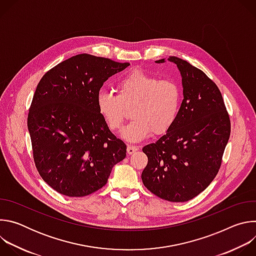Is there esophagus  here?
<instances>
[{
    "label": "esophagus",
    "mask_w": 256,
    "mask_h": 256,
    "mask_svg": "<svg viewBox=\"0 0 256 256\" xmlns=\"http://www.w3.org/2000/svg\"><path fill=\"white\" fill-rule=\"evenodd\" d=\"M138 150V148L136 147V146H132V144H128V149H126V152L128 155H132L134 154V152H136Z\"/></svg>",
    "instance_id": "1"
}]
</instances>
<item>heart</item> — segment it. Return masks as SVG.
<instances>
[{
  "label": "heart",
  "mask_w": 256,
  "mask_h": 256,
  "mask_svg": "<svg viewBox=\"0 0 256 256\" xmlns=\"http://www.w3.org/2000/svg\"><path fill=\"white\" fill-rule=\"evenodd\" d=\"M116 95L100 90L96 106L100 116L112 130H120L132 108V120L122 130V138L140 142L155 134H166L176 122L181 105V89L171 80L142 70H134L116 85Z\"/></svg>",
  "instance_id": "b5f03b06"
}]
</instances>
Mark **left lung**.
Listing matches in <instances>:
<instances>
[{"label": "left lung", "instance_id": "8db88e82", "mask_svg": "<svg viewBox=\"0 0 256 256\" xmlns=\"http://www.w3.org/2000/svg\"><path fill=\"white\" fill-rule=\"evenodd\" d=\"M167 60L180 72L184 100L174 126L142 148L148 164L142 180L155 196L182 202L204 192L218 174L231 124L220 90L204 72L177 56Z\"/></svg>", "mask_w": 256, "mask_h": 256}]
</instances>
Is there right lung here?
Instances as JSON below:
<instances>
[{"label":"right lung","instance_id":"1","mask_svg":"<svg viewBox=\"0 0 256 256\" xmlns=\"http://www.w3.org/2000/svg\"><path fill=\"white\" fill-rule=\"evenodd\" d=\"M128 66L77 54L50 70L36 87L27 118L33 158L42 179L58 192H95L126 158V146L98 114L96 96L109 77Z\"/></svg>","mask_w":256,"mask_h":256}]
</instances>
